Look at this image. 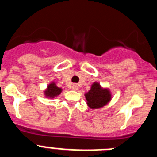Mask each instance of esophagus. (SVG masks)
<instances>
[{
	"label": "esophagus",
	"instance_id": "obj_1",
	"mask_svg": "<svg viewBox=\"0 0 157 157\" xmlns=\"http://www.w3.org/2000/svg\"><path fill=\"white\" fill-rule=\"evenodd\" d=\"M71 89L73 90H78V86L76 85V84H73V85L71 86Z\"/></svg>",
	"mask_w": 157,
	"mask_h": 157
}]
</instances>
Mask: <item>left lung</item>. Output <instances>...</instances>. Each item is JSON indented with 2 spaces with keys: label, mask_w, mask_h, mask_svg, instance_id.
<instances>
[{
  "label": "left lung",
  "mask_w": 157,
  "mask_h": 157,
  "mask_svg": "<svg viewBox=\"0 0 157 157\" xmlns=\"http://www.w3.org/2000/svg\"><path fill=\"white\" fill-rule=\"evenodd\" d=\"M87 105L90 109H97L102 108L109 103L111 100L110 91L103 89L99 83L94 82L91 86L90 90L85 94Z\"/></svg>",
  "instance_id": "8db88e82"
}]
</instances>
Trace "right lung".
Listing matches in <instances>:
<instances>
[{
  "label": "right lung",
  "mask_w": 157,
  "mask_h": 157,
  "mask_svg": "<svg viewBox=\"0 0 157 157\" xmlns=\"http://www.w3.org/2000/svg\"><path fill=\"white\" fill-rule=\"evenodd\" d=\"M61 88H59L55 83L52 82L48 86V87H47L46 90L45 91V95L47 98H54L55 97L59 95V94L61 93Z\"/></svg>",
  "instance_id": "add662e5"
}]
</instances>
